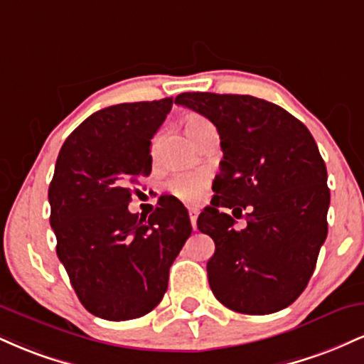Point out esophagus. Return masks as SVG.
<instances>
[{
    "instance_id": "esophagus-1",
    "label": "esophagus",
    "mask_w": 364,
    "mask_h": 364,
    "mask_svg": "<svg viewBox=\"0 0 364 364\" xmlns=\"http://www.w3.org/2000/svg\"><path fill=\"white\" fill-rule=\"evenodd\" d=\"M196 219H198V208H190V220L193 229H196Z\"/></svg>"
}]
</instances>
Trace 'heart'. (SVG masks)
I'll return each instance as SVG.
<instances>
[{
  "instance_id": "obj_1",
  "label": "heart",
  "mask_w": 364,
  "mask_h": 364,
  "mask_svg": "<svg viewBox=\"0 0 364 364\" xmlns=\"http://www.w3.org/2000/svg\"><path fill=\"white\" fill-rule=\"evenodd\" d=\"M183 128L186 135L190 136L195 144H200L207 135L215 132L214 124L207 118L200 114H190L183 119ZM208 188V176L203 173H188L179 174L168 183V190L171 195L183 200L186 203H196L205 196Z\"/></svg>"
}]
</instances>
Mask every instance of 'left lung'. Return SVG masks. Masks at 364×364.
Returning <instances> with one entry per match:
<instances>
[{"mask_svg":"<svg viewBox=\"0 0 364 364\" xmlns=\"http://www.w3.org/2000/svg\"><path fill=\"white\" fill-rule=\"evenodd\" d=\"M174 102L215 124L224 154L214 198L196 220L215 243L207 262L212 292L246 315L287 308L310 281L328 231L327 168L311 133L253 95L185 92ZM240 216L247 228L237 232Z\"/></svg>","mask_w":364,"mask_h":364,"instance_id":"obj_1","label":"left lung"}]
</instances>
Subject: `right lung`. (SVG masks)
Masks as SVG:
<instances>
[{
	"label": "right lung",
	"mask_w": 364,
	"mask_h": 364,
	"mask_svg": "<svg viewBox=\"0 0 364 364\" xmlns=\"http://www.w3.org/2000/svg\"><path fill=\"white\" fill-rule=\"evenodd\" d=\"M171 107L166 97L94 112L58 156L48 193L56 253L80 303L99 318L152 311L191 235L188 210L173 196L149 217L128 210L139 179L152 171L150 140Z\"/></svg>",
	"instance_id": "1"
}]
</instances>
